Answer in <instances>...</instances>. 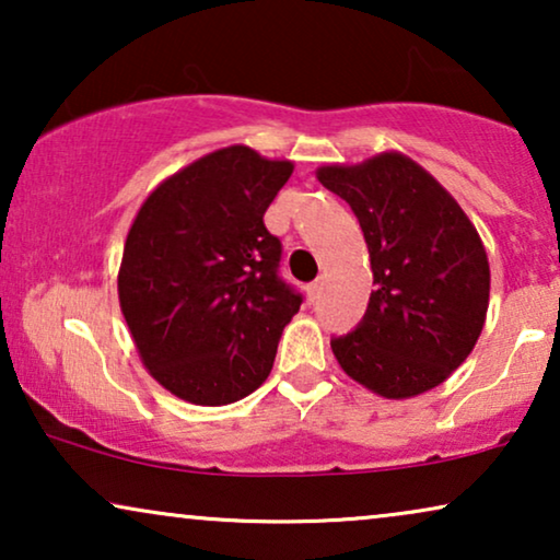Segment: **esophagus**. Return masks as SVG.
<instances>
[{
  "instance_id": "1",
  "label": "esophagus",
  "mask_w": 560,
  "mask_h": 560,
  "mask_svg": "<svg viewBox=\"0 0 560 560\" xmlns=\"http://www.w3.org/2000/svg\"><path fill=\"white\" fill-rule=\"evenodd\" d=\"M320 290H324V278H318V280L311 282V285H308V295H311V298H318Z\"/></svg>"
}]
</instances>
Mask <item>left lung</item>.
Wrapping results in <instances>:
<instances>
[{"label": "left lung", "instance_id": "left-lung-1", "mask_svg": "<svg viewBox=\"0 0 560 560\" xmlns=\"http://www.w3.org/2000/svg\"><path fill=\"white\" fill-rule=\"evenodd\" d=\"M316 175L359 219L377 285L354 331L331 339L334 357L387 400L439 387L471 354L487 318L489 262L477 229L400 152Z\"/></svg>", "mask_w": 560, "mask_h": 560}]
</instances>
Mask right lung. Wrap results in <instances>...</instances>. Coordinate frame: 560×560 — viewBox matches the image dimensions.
I'll use <instances>...</instances> for the list:
<instances>
[{
	"mask_svg": "<svg viewBox=\"0 0 560 560\" xmlns=\"http://www.w3.org/2000/svg\"><path fill=\"white\" fill-rule=\"evenodd\" d=\"M293 163L252 148L209 152L148 196L129 226L119 305L148 366L194 405H229L262 385L303 295L280 278L265 211Z\"/></svg>",
	"mask_w": 560,
	"mask_h": 560,
	"instance_id": "add662e5",
	"label": "right lung"
}]
</instances>
